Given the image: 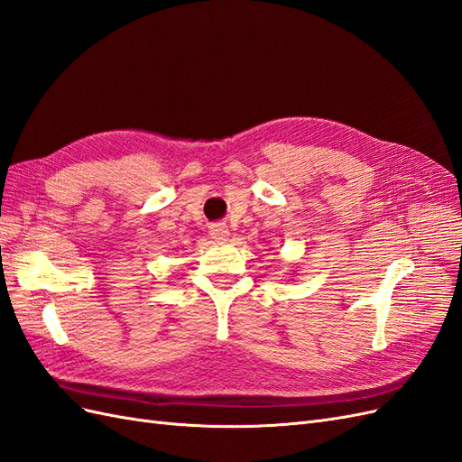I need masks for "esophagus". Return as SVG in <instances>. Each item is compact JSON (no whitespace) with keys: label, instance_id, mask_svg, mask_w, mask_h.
Segmentation results:
<instances>
[{"label":"esophagus","instance_id":"obj_1","mask_svg":"<svg viewBox=\"0 0 462 462\" xmlns=\"http://www.w3.org/2000/svg\"><path fill=\"white\" fill-rule=\"evenodd\" d=\"M209 235H212V239L216 241H227L229 229L226 223H212V226H209Z\"/></svg>","mask_w":462,"mask_h":462}]
</instances>
